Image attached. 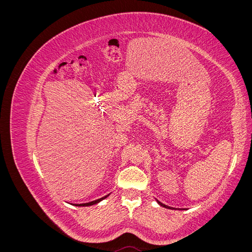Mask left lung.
Wrapping results in <instances>:
<instances>
[{"label": "left lung", "mask_w": 252, "mask_h": 252, "mask_svg": "<svg viewBox=\"0 0 252 252\" xmlns=\"http://www.w3.org/2000/svg\"><path fill=\"white\" fill-rule=\"evenodd\" d=\"M158 203V205L159 206H162V207H165V208H168V209H174V208H172V207H169V206H167V205H164L163 203H161L159 201H157Z\"/></svg>", "instance_id": "left-lung-1"}]
</instances>
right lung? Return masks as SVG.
Segmentation results:
<instances>
[{"label": "right lung", "mask_w": 252, "mask_h": 252, "mask_svg": "<svg viewBox=\"0 0 252 252\" xmlns=\"http://www.w3.org/2000/svg\"><path fill=\"white\" fill-rule=\"evenodd\" d=\"M109 194H107V195H105V196H103V197H101V199H97V200H95V201H93V202H89V203H84V204H74V206H80V207H84V206H91V205H94V204H97V203H100L102 200H104V199H106V197H107Z\"/></svg>", "instance_id": "right-lung-1"}]
</instances>
